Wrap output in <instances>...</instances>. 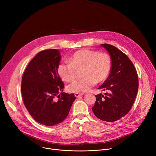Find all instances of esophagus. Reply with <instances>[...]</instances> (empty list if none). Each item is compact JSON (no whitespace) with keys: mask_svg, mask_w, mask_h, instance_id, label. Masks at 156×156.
Returning a JSON list of instances; mask_svg holds the SVG:
<instances>
[{"mask_svg":"<svg viewBox=\"0 0 156 156\" xmlns=\"http://www.w3.org/2000/svg\"><path fill=\"white\" fill-rule=\"evenodd\" d=\"M83 94H79V93H76L75 94V97H80V96H82Z\"/></svg>","mask_w":156,"mask_h":156,"instance_id":"1","label":"esophagus"}]
</instances>
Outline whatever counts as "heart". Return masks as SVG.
Segmentation results:
<instances>
[{
  "label": "heart",
  "mask_w": 156,
  "mask_h": 156,
  "mask_svg": "<svg viewBox=\"0 0 156 156\" xmlns=\"http://www.w3.org/2000/svg\"><path fill=\"white\" fill-rule=\"evenodd\" d=\"M111 68L109 54L97 52L83 48L74 52L69 58V62L60 63L57 73L66 82H71L76 78V70L82 69L83 78L75 80L68 87L71 93H84L90 90L96 82L101 83L108 77Z\"/></svg>",
  "instance_id": "b5f03b06"
}]
</instances>
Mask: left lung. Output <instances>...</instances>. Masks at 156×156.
Wrapping results in <instances>:
<instances>
[{
  "label": "left lung",
  "mask_w": 156,
  "mask_h": 156,
  "mask_svg": "<svg viewBox=\"0 0 156 156\" xmlns=\"http://www.w3.org/2000/svg\"><path fill=\"white\" fill-rule=\"evenodd\" d=\"M101 46L111 56V69L99 89L108 93L95 95L92 110L99 119L113 122L125 116L132 108L138 92V79L133 64L126 54L109 44Z\"/></svg>",
  "instance_id": "left-lung-1"
}]
</instances>
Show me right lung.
I'll use <instances>...</instances> for the list:
<instances>
[{
    "instance_id": "add662e5",
    "label": "right lung",
    "mask_w": 156,
    "mask_h": 156,
    "mask_svg": "<svg viewBox=\"0 0 156 156\" xmlns=\"http://www.w3.org/2000/svg\"><path fill=\"white\" fill-rule=\"evenodd\" d=\"M61 58L57 49L41 51L30 62L22 77L24 105L37 122L47 126L63 121L76 99L73 94L62 92L64 83L57 73ZM60 92L62 96L57 100Z\"/></svg>"
}]
</instances>
